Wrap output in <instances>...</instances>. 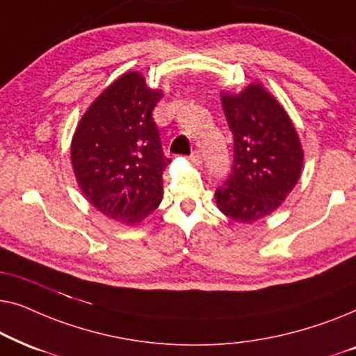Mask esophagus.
I'll return each instance as SVG.
<instances>
[{"label": "esophagus", "instance_id": "obj_1", "mask_svg": "<svg viewBox=\"0 0 356 356\" xmlns=\"http://www.w3.org/2000/svg\"><path fill=\"white\" fill-rule=\"evenodd\" d=\"M189 160H191L193 163L197 165V163L202 162V155L199 154V150H194V152H193L191 155H189Z\"/></svg>", "mask_w": 356, "mask_h": 356}]
</instances>
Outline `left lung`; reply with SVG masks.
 <instances>
[{
	"instance_id": "8db88e82",
	"label": "left lung",
	"mask_w": 356,
	"mask_h": 356,
	"mask_svg": "<svg viewBox=\"0 0 356 356\" xmlns=\"http://www.w3.org/2000/svg\"><path fill=\"white\" fill-rule=\"evenodd\" d=\"M222 106L233 134L232 173L217 188L222 213L252 223L280 207L303 168V149L293 123L261 84L240 94H222Z\"/></svg>"
}]
</instances>
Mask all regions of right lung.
Wrapping results in <instances>:
<instances>
[{
	"instance_id": "add662e5",
	"label": "right lung",
	"mask_w": 356,
	"mask_h": 356,
	"mask_svg": "<svg viewBox=\"0 0 356 356\" xmlns=\"http://www.w3.org/2000/svg\"><path fill=\"white\" fill-rule=\"evenodd\" d=\"M162 95L140 72H126L97 97L72 136L71 162L82 194L126 225L144 220L162 202L170 159L152 118Z\"/></svg>"
}]
</instances>
